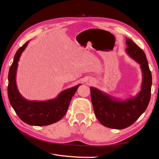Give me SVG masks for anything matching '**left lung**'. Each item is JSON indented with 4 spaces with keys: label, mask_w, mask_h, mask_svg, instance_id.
Wrapping results in <instances>:
<instances>
[{
    "label": "left lung",
    "mask_w": 159,
    "mask_h": 159,
    "mask_svg": "<svg viewBox=\"0 0 159 159\" xmlns=\"http://www.w3.org/2000/svg\"><path fill=\"white\" fill-rule=\"evenodd\" d=\"M126 53L139 64L143 73L139 93L135 97L121 100L90 87L91 99L98 120L103 126L114 129L131 126L146 111L151 96L152 74L146 54L130 39L126 38Z\"/></svg>",
    "instance_id": "1"
}]
</instances>
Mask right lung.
<instances>
[{
	"mask_svg": "<svg viewBox=\"0 0 159 159\" xmlns=\"http://www.w3.org/2000/svg\"><path fill=\"white\" fill-rule=\"evenodd\" d=\"M29 41L17 50L8 74L9 102L18 116L24 122L32 126H47L59 121L65 116L71 99L80 85L63 90L56 98L45 101L27 100L20 93L16 85L17 67L20 55Z\"/></svg>",
	"mask_w": 159,
	"mask_h": 159,
	"instance_id": "1",
	"label": "right lung"
}]
</instances>
